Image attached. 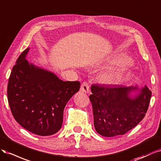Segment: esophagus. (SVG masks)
<instances>
[{"mask_svg": "<svg viewBox=\"0 0 161 161\" xmlns=\"http://www.w3.org/2000/svg\"><path fill=\"white\" fill-rule=\"evenodd\" d=\"M89 89H90V86L88 85V84L87 82H83L81 86L80 87V90L84 93H88L89 92Z\"/></svg>", "mask_w": 161, "mask_h": 161, "instance_id": "34e87169", "label": "esophagus"}]
</instances>
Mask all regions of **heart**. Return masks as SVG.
Masks as SVG:
<instances>
[{
	"mask_svg": "<svg viewBox=\"0 0 161 161\" xmlns=\"http://www.w3.org/2000/svg\"><path fill=\"white\" fill-rule=\"evenodd\" d=\"M129 61V58L124 55H121L117 58L115 60H113L110 63L112 64L122 66L127 64ZM131 72L126 69H118V70H110L107 71L101 74V80L102 81L106 83H116L122 81L124 77H129Z\"/></svg>",
	"mask_w": 161,
	"mask_h": 161,
	"instance_id": "heart-1",
	"label": "heart"
}]
</instances>
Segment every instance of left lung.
I'll return each mask as SVG.
<instances>
[{"label":"left lung","mask_w":161,"mask_h":161,"mask_svg":"<svg viewBox=\"0 0 161 161\" xmlns=\"http://www.w3.org/2000/svg\"><path fill=\"white\" fill-rule=\"evenodd\" d=\"M91 91L94 127L106 137L123 135L137 126L147 112L152 95L147 86L92 85Z\"/></svg>","instance_id":"8db88e82"}]
</instances>
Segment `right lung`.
Wrapping results in <instances>:
<instances>
[{"label": "right lung", "instance_id": "right-lung-1", "mask_svg": "<svg viewBox=\"0 0 161 161\" xmlns=\"http://www.w3.org/2000/svg\"><path fill=\"white\" fill-rule=\"evenodd\" d=\"M29 48L18 58L10 75L7 96L13 116L20 126L39 136L61 128L67 102L80 90L78 81H64L53 72L26 59Z\"/></svg>", "mask_w": 161, "mask_h": 161}]
</instances>
